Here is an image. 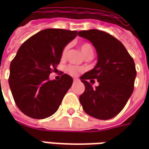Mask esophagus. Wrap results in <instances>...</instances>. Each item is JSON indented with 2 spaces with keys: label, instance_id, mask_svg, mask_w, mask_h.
Returning a JSON list of instances; mask_svg holds the SVG:
<instances>
[{
  "label": "esophagus",
  "instance_id": "esophagus-1",
  "mask_svg": "<svg viewBox=\"0 0 149 149\" xmlns=\"http://www.w3.org/2000/svg\"><path fill=\"white\" fill-rule=\"evenodd\" d=\"M79 81L78 79H73V83H76V82H77Z\"/></svg>",
  "mask_w": 149,
  "mask_h": 149
}]
</instances>
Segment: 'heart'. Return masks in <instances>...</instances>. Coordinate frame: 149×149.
<instances>
[{"mask_svg": "<svg viewBox=\"0 0 149 149\" xmlns=\"http://www.w3.org/2000/svg\"><path fill=\"white\" fill-rule=\"evenodd\" d=\"M80 49H81L82 54L84 56V57L87 56L88 55H93V46L91 45L90 44L88 43H83V44H81L80 45ZM68 52V47H65V49L63 50L62 52V56L65 57L66 56V53ZM67 71L68 72L69 74L72 75V76H76L77 74L80 69L75 66H72V65H69L67 67Z\"/></svg>", "mask_w": 149, "mask_h": 149, "instance_id": "obj_1", "label": "heart"}]
</instances>
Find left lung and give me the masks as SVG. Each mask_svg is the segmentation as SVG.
Returning a JSON list of instances; mask_svg holds the SVG:
<instances>
[{"label":"left lung","instance_id":"1","mask_svg":"<svg viewBox=\"0 0 149 149\" xmlns=\"http://www.w3.org/2000/svg\"><path fill=\"white\" fill-rule=\"evenodd\" d=\"M78 35L89 40L97 53V63L81 77L85 90L79 100L88 115L109 120L120 112L134 89L136 71L133 59L120 40L97 29L80 31ZM96 79L99 85L90 83Z\"/></svg>","mask_w":149,"mask_h":149}]
</instances>
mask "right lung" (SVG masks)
<instances>
[{
  "instance_id": "right-lung-1",
  "label": "right lung",
  "mask_w": 149,
  "mask_h": 149,
  "mask_svg": "<svg viewBox=\"0 0 149 149\" xmlns=\"http://www.w3.org/2000/svg\"><path fill=\"white\" fill-rule=\"evenodd\" d=\"M77 31L46 29L22 44L10 64L8 84L19 109L31 118L45 119L54 114L72 84L63 74L58 81L49 80L61 61L65 46Z\"/></svg>"
}]
</instances>
